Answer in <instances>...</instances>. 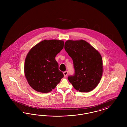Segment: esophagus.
<instances>
[{
	"label": "esophagus",
	"mask_w": 127,
	"mask_h": 127,
	"mask_svg": "<svg viewBox=\"0 0 127 127\" xmlns=\"http://www.w3.org/2000/svg\"><path fill=\"white\" fill-rule=\"evenodd\" d=\"M63 74H64V77H66V76H67V71H66L64 72H63Z\"/></svg>",
	"instance_id": "esophagus-1"
}]
</instances>
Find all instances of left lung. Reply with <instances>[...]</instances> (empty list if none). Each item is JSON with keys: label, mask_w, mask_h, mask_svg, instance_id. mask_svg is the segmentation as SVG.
Listing matches in <instances>:
<instances>
[{"label": "left lung", "mask_w": 127, "mask_h": 127, "mask_svg": "<svg viewBox=\"0 0 127 127\" xmlns=\"http://www.w3.org/2000/svg\"><path fill=\"white\" fill-rule=\"evenodd\" d=\"M64 48L72 58L75 69L68 77L77 91L88 92L99 83L103 74L102 59L99 52L84 40H67Z\"/></svg>", "instance_id": "8db88e82"}]
</instances>
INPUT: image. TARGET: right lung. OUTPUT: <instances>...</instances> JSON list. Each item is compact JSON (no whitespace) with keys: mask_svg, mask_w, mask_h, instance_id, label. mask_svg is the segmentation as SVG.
<instances>
[{"mask_svg":"<svg viewBox=\"0 0 127 127\" xmlns=\"http://www.w3.org/2000/svg\"><path fill=\"white\" fill-rule=\"evenodd\" d=\"M64 41L44 40L31 48L24 64L26 78L35 91L48 93L54 89L64 77L55 60L64 47Z\"/></svg>","mask_w":127,"mask_h":127,"instance_id":"1","label":"right lung"}]
</instances>
